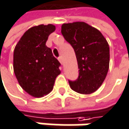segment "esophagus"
I'll list each match as a JSON object with an SVG mask.
<instances>
[{
  "label": "esophagus",
  "mask_w": 129,
  "mask_h": 129,
  "mask_svg": "<svg viewBox=\"0 0 129 129\" xmlns=\"http://www.w3.org/2000/svg\"><path fill=\"white\" fill-rule=\"evenodd\" d=\"M58 60L59 61V62H60L61 64H62V56H59V57H58Z\"/></svg>",
  "instance_id": "34e87169"
}]
</instances>
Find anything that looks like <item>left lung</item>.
Listing matches in <instances>:
<instances>
[{
  "mask_svg": "<svg viewBox=\"0 0 129 129\" xmlns=\"http://www.w3.org/2000/svg\"><path fill=\"white\" fill-rule=\"evenodd\" d=\"M61 33L76 53L79 76L69 80L71 88L82 94L96 91L104 82L109 70V44L97 28L83 22L62 24Z\"/></svg>",
  "mask_w": 129,
  "mask_h": 129,
  "instance_id": "obj_1",
  "label": "left lung"
}]
</instances>
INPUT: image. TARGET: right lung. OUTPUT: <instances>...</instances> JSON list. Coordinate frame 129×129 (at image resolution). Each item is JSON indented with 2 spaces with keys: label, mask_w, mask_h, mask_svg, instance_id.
<instances>
[{
  "label": "right lung",
  "mask_w": 129,
  "mask_h": 129,
  "mask_svg": "<svg viewBox=\"0 0 129 129\" xmlns=\"http://www.w3.org/2000/svg\"><path fill=\"white\" fill-rule=\"evenodd\" d=\"M55 26L40 25L27 30L13 53V70L20 86L30 95L41 98L50 93L60 73L61 64L46 46Z\"/></svg>",
  "instance_id": "1"
}]
</instances>
